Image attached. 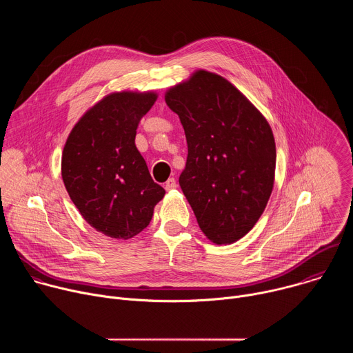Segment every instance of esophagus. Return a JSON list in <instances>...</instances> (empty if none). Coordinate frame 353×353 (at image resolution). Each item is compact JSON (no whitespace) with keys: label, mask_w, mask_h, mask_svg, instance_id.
Wrapping results in <instances>:
<instances>
[{"label":"esophagus","mask_w":353,"mask_h":353,"mask_svg":"<svg viewBox=\"0 0 353 353\" xmlns=\"http://www.w3.org/2000/svg\"><path fill=\"white\" fill-rule=\"evenodd\" d=\"M177 187V183H176V180L172 177V179H169L166 183H165V188L168 190V191H170V190H174Z\"/></svg>","instance_id":"34e87169"}]
</instances>
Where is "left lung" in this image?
Returning <instances> with one entry per match:
<instances>
[{
  "label": "left lung",
  "instance_id": "8db88e82",
  "mask_svg": "<svg viewBox=\"0 0 353 353\" xmlns=\"http://www.w3.org/2000/svg\"><path fill=\"white\" fill-rule=\"evenodd\" d=\"M165 100L185 132L179 183L196 222L212 243H234L254 228L271 196L272 130L236 86L205 70L170 88Z\"/></svg>",
  "mask_w": 353,
  "mask_h": 353
}]
</instances>
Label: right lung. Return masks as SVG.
Masks as SVG:
<instances>
[{
  "mask_svg": "<svg viewBox=\"0 0 353 353\" xmlns=\"http://www.w3.org/2000/svg\"><path fill=\"white\" fill-rule=\"evenodd\" d=\"M155 92H114L92 106L64 145L61 176L82 218L113 239H131L152 219L165 190L135 146L139 120Z\"/></svg>",
  "mask_w": 353,
  "mask_h": 353,
  "instance_id": "obj_1",
  "label": "right lung"
}]
</instances>
